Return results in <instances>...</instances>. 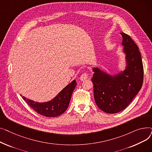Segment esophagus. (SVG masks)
<instances>
[{
	"mask_svg": "<svg viewBox=\"0 0 152 152\" xmlns=\"http://www.w3.org/2000/svg\"><path fill=\"white\" fill-rule=\"evenodd\" d=\"M88 76H89V73H87V72H84V73H83L81 75V76L80 77V79L81 81H84V79H86L88 77Z\"/></svg>",
	"mask_w": 152,
	"mask_h": 152,
	"instance_id": "34e87169",
	"label": "esophagus"
}]
</instances>
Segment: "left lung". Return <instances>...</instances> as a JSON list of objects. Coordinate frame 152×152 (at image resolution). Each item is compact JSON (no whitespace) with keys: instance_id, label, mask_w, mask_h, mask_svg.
<instances>
[{"instance_id":"left-lung-1","label":"left lung","mask_w":152,"mask_h":152,"mask_svg":"<svg viewBox=\"0 0 152 152\" xmlns=\"http://www.w3.org/2000/svg\"><path fill=\"white\" fill-rule=\"evenodd\" d=\"M123 37L127 66L123 73L111 77L94 68L92 78L94 95L97 107L107 113L124 110L140 90L143 80V66L139 47L124 33Z\"/></svg>"}]
</instances>
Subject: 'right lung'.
Wrapping results in <instances>:
<instances>
[{
	"instance_id": "right-lung-1",
	"label": "right lung",
	"mask_w": 152,
	"mask_h": 152,
	"mask_svg": "<svg viewBox=\"0 0 152 152\" xmlns=\"http://www.w3.org/2000/svg\"><path fill=\"white\" fill-rule=\"evenodd\" d=\"M76 81L69 84L53 100L44 103L35 102L25 97L22 98L28 105L40 115L45 117H55L63 113L67 109L72 94L76 86Z\"/></svg>"
}]
</instances>
